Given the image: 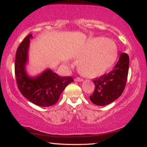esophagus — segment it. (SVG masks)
Returning a JSON list of instances; mask_svg holds the SVG:
<instances>
[{
	"label": "esophagus",
	"mask_w": 147,
	"mask_h": 147,
	"mask_svg": "<svg viewBox=\"0 0 147 147\" xmlns=\"http://www.w3.org/2000/svg\"><path fill=\"white\" fill-rule=\"evenodd\" d=\"M75 82H82V81H83V79L80 78V77H77V78H75Z\"/></svg>",
	"instance_id": "esophagus-1"
}]
</instances>
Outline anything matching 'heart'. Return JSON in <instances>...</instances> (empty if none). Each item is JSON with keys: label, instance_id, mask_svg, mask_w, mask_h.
<instances>
[{"label": "heart", "instance_id": "heart-1", "mask_svg": "<svg viewBox=\"0 0 147 147\" xmlns=\"http://www.w3.org/2000/svg\"><path fill=\"white\" fill-rule=\"evenodd\" d=\"M117 57V48L113 41L102 38L92 39L77 52L79 70L86 77H98L113 66Z\"/></svg>", "mask_w": 147, "mask_h": 147}]
</instances>
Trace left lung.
I'll return each instance as SVG.
<instances>
[{
  "label": "left lung",
  "mask_w": 147,
  "mask_h": 147,
  "mask_svg": "<svg viewBox=\"0 0 147 147\" xmlns=\"http://www.w3.org/2000/svg\"><path fill=\"white\" fill-rule=\"evenodd\" d=\"M129 57L122 52L110 72L94 79L95 90L90 100L97 106H105L120 97L125 88L129 73Z\"/></svg>",
  "instance_id": "left-lung-1"
}]
</instances>
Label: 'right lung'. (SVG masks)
<instances>
[{
  "label": "right lung",
  "instance_id": "obj_1",
  "mask_svg": "<svg viewBox=\"0 0 147 147\" xmlns=\"http://www.w3.org/2000/svg\"><path fill=\"white\" fill-rule=\"evenodd\" d=\"M28 35L18 47L15 58V75L18 88L30 102L39 106H50L58 102L65 88L73 82L72 77H61L50 69L36 77H30L25 70L30 38Z\"/></svg>",
  "mask_w": 147,
  "mask_h": 147
}]
</instances>
